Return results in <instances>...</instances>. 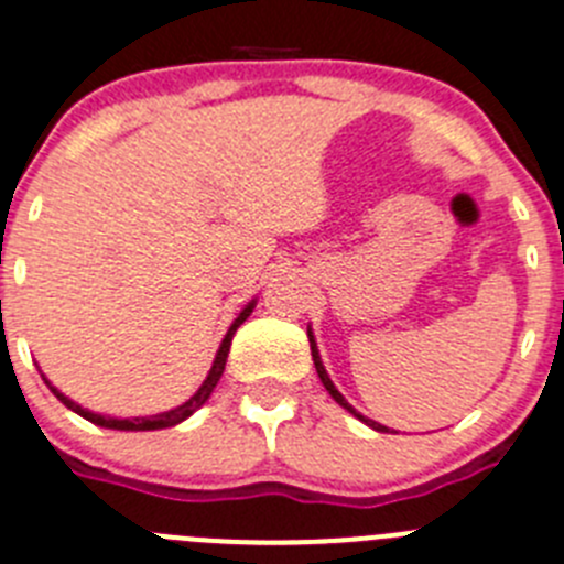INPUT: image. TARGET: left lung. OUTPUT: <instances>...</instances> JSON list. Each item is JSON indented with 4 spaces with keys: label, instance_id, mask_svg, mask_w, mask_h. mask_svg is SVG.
I'll list each match as a JSON object with an SVG mask.
<instances>
[{
    "label": "left lung",
    "instance_id": "1",
    "mask_svg": "<svg viewBox=\"0 0 564 564\" xmlns=\"http://www.w3.org/2000/svg\"><path fill=\"white\" fill-rule=\"evenodd\" d=\"M307 338H310V352H313V364H316V371H318V377H322V383H324V389H327V391H329V394H333V400H335V402H338V405H344V408H346V411H349V413H355V416H358V420H364V422H366V425H371V427H375V431H389V427H383V425H380V422H371V420H366V416H360V413H358V411H355V408H352V405H349V402H346V400H344V397H340V391H338V389H335V386H333V380H329V375H327V369H324L322 358H318L316 340H313V335H310V333H307Z\"/></svg>",
    "mask_w": 564,
    "mask_h": 564
}]
</instances>
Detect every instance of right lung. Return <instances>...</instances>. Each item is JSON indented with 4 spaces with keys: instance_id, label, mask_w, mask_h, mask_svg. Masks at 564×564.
<instances>
[{
    "instance_id": "right-lung-1",
    "label": "right lung",
    "mask_w": 564,
    "mask_h": 564,
    "mask_svg": "<svg viewBox=\"0 0 564 564\" xmlns=\"http://www.w3.org/2000/svg\"><path fill=\"white\" fill-rule=\"evenodd\" d=\"M251 310H254V302L248 304V307L242 310L240 316L235 318V324H231V327H229V333H226L224 344H220V349H218V355H215V364H212L209 375H206L204 386H200V389L195 391V394L189 397V400L184 402V405L173 408V411H167V413H156V416H142V420H111V416H100V413L86 411V408H80V405H77V402H72L69 397H64V394H61V391H55L53 386H50V389L55 391V397H58V400L64 402L66 408H72V411H75V413H80L83 420L95 422V425H100V427H113V431H159V427H173V425H178V422L187 420L189 413H195L200 405H204L206 400H209L212 389L218 386L220 375H224V369H226V358H229L231 338H235L237 327H240V324L246 322L248 316H251Z\"/></svg>"
}]
</instances>
